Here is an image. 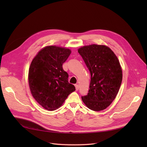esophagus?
<instances>
[{
  "instance_id": "1",
  "label": "esophagus",
  "mask_w": 147,
  "mask_h": 147,
  "mask_svg": "<svg viewBox=\"0 0 147 147\" xmlns=\"http://www.w3.org/2000/svg\"><path fill=\"white\" fill-rule=\"evenodd\" d=\"M75 89H76V91H78V89H79L78 84H75Z\"/></svg>"
}]
</instances>
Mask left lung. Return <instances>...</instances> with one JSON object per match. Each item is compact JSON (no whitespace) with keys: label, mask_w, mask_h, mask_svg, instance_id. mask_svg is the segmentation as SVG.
I'll use <instances>...</instances> for the list:
<instances>
[{"label":"left lung","mask_w":147,"mask_h":147,"mask_svg":"<svg viewBox=\"0 0 147 147\" xmlns=\"http://www.w3.org/2000/svg\"><path fill=\"white\" fill-rule=\"evenodd\" d=\"M78 52L91 74L90 90L82 99L93 111L105 110L115 99L122 82L118 57L109 47L103 45L83 46Z\"/></svg>","instance_id":"left-lung-1"}]
</instances>
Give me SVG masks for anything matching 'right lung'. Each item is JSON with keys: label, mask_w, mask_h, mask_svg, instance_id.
<instances>
[{"label": "right lung", "mask_w": 147, "mask_h": 147, "mask_svg": "<svg viewBox=\"0 0 147 147\" xmlns=\"http://www.w3.org/2000/svg\"><path fill=\"white\" fill-rule=\"evenodd\" d=\"M70 53L69 48L47 46L31 62L28 74L30 91L35 100L46 110L58 109L75 91L74 85L68 82V74L63 69Z\"/></svg>", "instance_id": "1"}]
</instances>
